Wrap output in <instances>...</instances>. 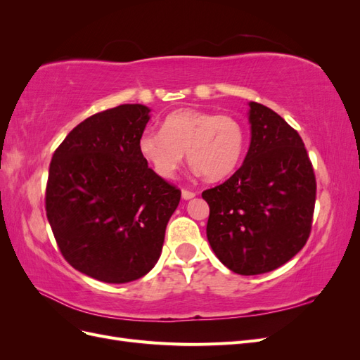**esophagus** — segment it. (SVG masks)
<instances>
[{"instance_id":"34e87169","label":"esophagus","mask_w":360,"mask_h":360,"mask_svg":"<svg viewBox=\"0 0 360 360\" xmlns=\"http://www.w3.org/2000/svg\"><path fill=\"white\" fill-rule=\"evenodd\" d=\"M181 197H183V200H192L195 197V192L188 191V189H183L181 191Z\"/></svg>"}]
</instances>
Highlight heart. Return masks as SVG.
<instances>
[{"label": "heart", "instance_id": "b5f03b06", "mask_svg": "<svg viewBox=\"0 0 360 360\" xmlns=\"http://www.w3.org/2000/svg\"><path fill=\"white\" fill-rule=\"evenodd\" d=\"M246 130L233 115L180 110L163 120L160 132L146 130L138 150L158 176L172 179L184 153L189 165L207 180L230 176L242 160Z\"/></svg>", "mask_w": 360, "mask_h": 360}]
</instances>
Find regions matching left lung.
<instances>
[{
	"mask_svg": "<svg viewBox=\"0 0 360 360\" xmlns=\"http://www.w3.org/2000/svg\"><path fill=\"white\" fill-rule=\"evenodd\" d=\"M250 144L233 176L202 192L207 238L234 274L259 275L285 264L307 243L315 176L300 135L270 108L249 102Z\"/></svg>",
	"mask_w": 360,
	"mask_h": 360,
	"instance_id": "obj_1",
	"label": "left lung"
}]
</instances>
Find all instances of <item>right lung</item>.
<instances>
[{"label": "right lung", "instance_id": "right-lung-1", "mask_svg": "<svg viewBox=\"0 0 360 360\" xmlns=\"http://www.w3.org/2000/svg\"><path fill=\"white\" fill-rule=\"evenodd\" d=\"M148 120L139 103L97 112L64 138L49 165L46 216L61 254L108 284L155 267L181 197L139 153Z\"/></svg>", "mask_w": 360, "mask_h": 360}]
</instances>
